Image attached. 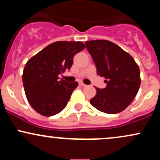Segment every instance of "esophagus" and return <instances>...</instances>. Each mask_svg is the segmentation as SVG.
<instances>
[{
    "label": "esophagus",
    "mask_w": 160,
    "mask_h": 160,
    "mask_svg": "<svg viewBox=\"0 0 160 160\" xmlns=\"http://www.w3.org/2000/svg\"><path fill=\"white\" fill-rule=\"evenodd\" d=\"M80 85L81 86H82V87H85V86H86V84H84L83 82H80Z\"/></svg>",
    "instance_id": "esophagus-1"
}]
</instances>
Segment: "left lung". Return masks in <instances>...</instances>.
Returning a JSON list of instances; mask_svg holds the SVG:
<instances>
[{
    "instance_id": "8db88e82",
    "label": "left lung",
    "mask_w": 160,
    "mask_h": 160,
    "mask_svg": "<svg viewBox=\"0 0 160 160\" xmlns=\"http://www.w3.org/2000/svg\"><path fill=\"white\" fill-rule=\"evenodd\" d=\"M99 76L105 78L104 89L90 100L93 107L103 113L124 111L136 96L141 85L140 70L134 58L119 46L106 40L86 42Z\"/></svg>"
}]
</instances>
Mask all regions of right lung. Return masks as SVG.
<instances>
[{
    "label": "right lung",
    "instance_id": "right-lung-1",
    "mask_svg": "<svg viewBox=\"0 0 160 160\" xmlns=\"http://www.w3.org/2000/svg\"><path fill=\"white\" fill-rule=\"evenodd\" d=\"M85 47L80 41H57L28 61L22 75L24 89L29 104L40 114L51 117L66 107L78 82L59 80L58 75L71 68L75 55Z\"/></svg>",
    "mask_w": 160,
    "mask_h": 160
}]
</instances>
